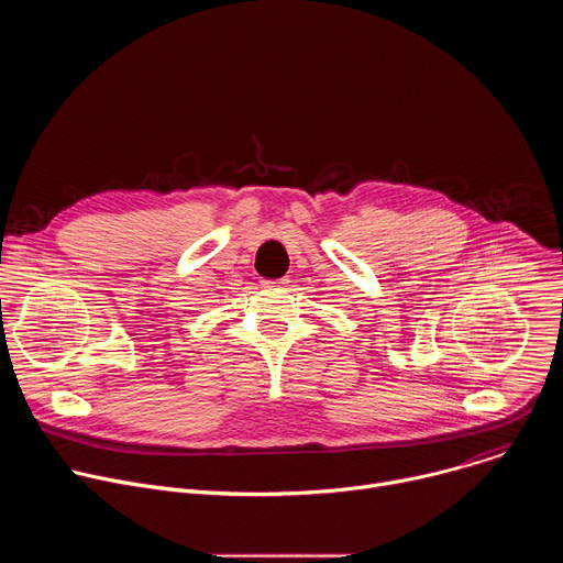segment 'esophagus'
Segmentation results:
<instances>
[{
  "mask_svg": "<svg viewBox=\"0 0 563 563\" xmlns=\"http://www.w3.org/2000/svg\"><path fill=\"white\" fill-rule=\"evenodd\" d=\"M287 278H274V280H263V287H267V289H285L287 287Z\"/></svg>",
  "mask_w": 563,
  "mask_h": 563,
  "instance_id": "obj_1",
  "label": "esophagus"
}]
</instances>
